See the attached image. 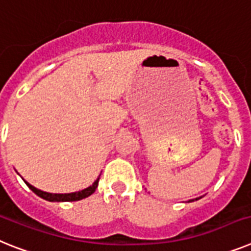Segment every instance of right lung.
Wrapping results in <instances>:
<instances>
[{
	"label": "right lung",
	"instance_id": "1",
	"mask_svg": "<svg viewBox=\"0 0 251 251\" xmlns=\"http://www.w3.org/2000/svg\"><path fill=\"white\" fill-rule=\"evenodd\" d=\"M98 182H100V177L97 178L94 181V184L92 186L86 187L84 190L81 191H76V193H71V194H50V193H46V191H42V190H38L37 187L31 186L30 184H28L26 181H25V184L28 185L29 189L31 191H34L37 194L38 197L43 198L46 201H81L84 198L89 197L92 194L96 191L97 186H98Z\"/></svg>",
	"mask_w": 251,
	"mask_h": 251
}]
</instances>
